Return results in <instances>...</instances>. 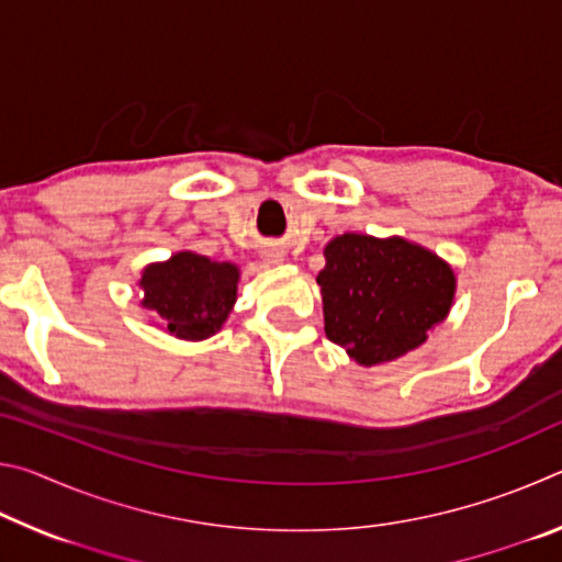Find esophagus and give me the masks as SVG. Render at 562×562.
<instances>
[{
	"instance_id": "34e87169",
	"label": "esophagus",
	"mask_w": 562,
	"mask_h": 562,
	"mask_svg": "<svg viewBox=\"0 0 562 562\" xmlns=\"http://www.w3.org/2000/svg\"><path fill=\"white\" fill-rule=\"evenodd\" d=\"M262 260L268 265H278L282 262V250H278V247H268V250L262 252Z\"/></svg>"
}]
</instances>
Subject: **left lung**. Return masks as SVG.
<instances>
[{"mask_svg": "<svg viewBox=\"0 0 562 562\" xmlns=\"http://www.w3.org/2000/svg\"><path fill=\"white\" fill-rule=\"evenodd\" d=\"M325 260L317 274L325 331L361 367L404 357L449 317L456 274L422 245L345 233L327 243Z\"/></svg>", "mask_w": 562, "mask_h": 562, "instance_id": "8db88e82", "label": "left lung"}]
</instances>
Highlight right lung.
<instances>
[{"mask_svg": "<svg viewBox=\"0 0 562 562\" xmlns=\"http://www.w3.org/2000/svg\"><path fill=\"white\" fill-rule=\"evenodd\" d=\"M240 270L198 252H176L166 262L148 265L140 274L144 307L170 335L198 341L213 337L237 300Z\"/></svg>", "mask_w": 562, "mask_h": 562, "instance_id": "add662e5", "label": "right lung"}]
</instances>
